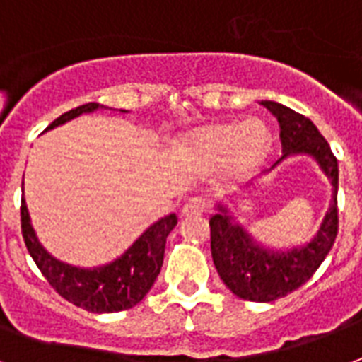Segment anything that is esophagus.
I'll return each instance as SVG.
<instances>
[{"instance_id": "34e87169", "label": "esophagus", "mask_w": 362, "mask_h": 362, "mask_svg": "<svg viewBox=\"0 0 362 362\" xmlns=\"http://www.w3.org/2000/svg\"><path fill=\"white\" fill-rule=\"evenodd\" d=\"M209 201L205 197H192L186 201V205L182 206V216H189V214H201L206 211Z\"/></svg>"}]
</instances>
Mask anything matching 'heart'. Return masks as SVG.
Wrapping results in <instances>:
<instances>
[{"instance_id": "b5f03b06", "label": "heart", "mask_w": 362, "mask_h": 362, "mask_svg": "<svg viewBox=\"0 0 362 362\" xmlns=\"http://www.w3.org/2000/svg\"><path fill=\"white\" fill-rule=\"evenodd\" d=\"M272 148V131L262 119L212 123L195 131L186 142V156L201 169L222 167L228 178L258 169Z\"/></svg>"}]
</instances>
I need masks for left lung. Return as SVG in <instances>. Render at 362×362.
<instances>
[{"mask_svg": "<svg viewBox=\"0 0 362 362\" xmlns=\"http://www.w3.org/2000/svg\"><path fill=\"white\" fill-rule=\"evenodd\" d=\"M262 104L279 121L285 151L279 161L294 153L313 157L332 184V201L317 235L308 245L292 250H273L258 245L233 222L224 205H218V212L209 220L212 260L224 285L235 296L250 302H273L308 283L338 235V161L330 146L305 115L277 102L262 100Z\"/></svg>", "mask_w": 362, "mask_h": 362, "instance_id": "left-lung-1", "label": "left lung"}]
</instances>
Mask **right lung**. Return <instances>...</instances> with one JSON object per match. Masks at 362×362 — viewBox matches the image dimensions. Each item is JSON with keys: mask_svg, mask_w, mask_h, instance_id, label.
Returning a JSON list of instances; mask_svg holds the SVG:
<instances>
[{"mask_svg": "<svg viewBox=\"0 0 362 362\" xmlns=\"http://www.w3.org/2000/svg\"><path fill=\"white\" fill-rule=\"evenodd\" d=\"M98 107L100 106L96 102H89L76 110H70L52 121L47 127V131L74 119L77 115L95 112ZM176 222H178L176 214L161 218L138 237L132 243V247L127 248L125 255H121L117 260L93 269H81L52 258L41 247L34 228L30 224V214L24 199L21 205L22 237L35 266L40 267L43 277L60 296L90 313H115V311L131 310L150 292L161 272L165 243Z\"/></svg>", "mask_w": 362, "mask_h": 362, "instance_id": "obj_1", "label": "right lung"}]
</instances>
